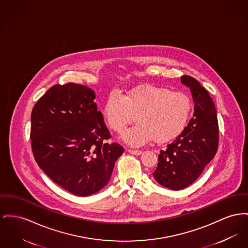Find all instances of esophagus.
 I'll list each match as a JSON object with an SVG mask.
<instances>
[{
	"label": "esophagus",
	"instance_id": "34e87169",
	"mask_svg": "<svg viewBox=\"0 0 248 248\" xmlns=\"http://www.w3.org/2000/svg\"><path fill=\"white\" fill-rule=\"evenodd\" d=\"M130 154H132V155H141V151L140 150H133V149H128L127 150Z\"/></svg>",
	"mask_w": 248,
	"mask_h": 248
}]
</instances>
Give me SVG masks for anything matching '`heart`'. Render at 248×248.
<instances>
[{
	"label": "heart",
	"instance_id": "obj_1",
	"mask_svg": "<svg viewBox=\"0 0 248 248\" xmlns=\"http://www.w3.org/2000/svg\"><path fill=\"white\" fill-rule=\"evenodd\" d=\"M192 112L189 96L182 92L155 85L133 90L123 95L111 93L104 107L108 127L120 133L135 120L139 121L123 134L130 145L140 146L155 140L167 142L186 128Z\"/></svg>",
	"mask_w": 248,
	"mask_h": 248
}]
</instances>
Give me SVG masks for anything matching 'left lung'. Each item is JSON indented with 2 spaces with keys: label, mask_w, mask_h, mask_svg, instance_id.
Returning <instances> with one entry per match:
<instances>
[{
  "label": "left lung",
  "mask_w": 248,
  "mask_h": 248,
  "mask_svg": "<svg viewBox=\"0 0 248 248\" xmlns=\"http://www.w3.org/2000/svg\"><path fill=\"white\" fill-rule=\"evenodd\" d=\"M182 83L190 88L195 102L193 118L167 149L160 150L154 178L162 186L181 190L202 174L218 148V121L208 91L194 78L184 75Z\"/></svg>",
  "instance_id": "obj_1"
}]
</instances>
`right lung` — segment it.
Returning a JSON list of instances; mask_svg holds the SVG:
<instances>
[{"label":"right lung","mask_w":248,"mask_h":248,"mask_svg":"<svg viewBox=\"0 0 248 248\" xmlns=\"http://www.w3.org/2000/svg\"><path fill=\"white\" fill-rule=\"evenodd\" d=\"M94 92L68 82L53 85L31 114V146L39 168L71 194L87 197L108 184L123 146L94 103Z\"/></svg>","instance_id":"right-lung-1"}]
</instances>
